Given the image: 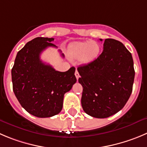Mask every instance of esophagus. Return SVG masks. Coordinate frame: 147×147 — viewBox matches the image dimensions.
<instances>
[{"label":"esophagus","mask_w":147,"mask_h":147,"mask_svg":"<svg viewBox=\"0 0 147 147\" xmlns=\"http://www.w3.org/2000/svg\"><path fill=\"white\" fill-rule=\"evenodd\" d=\"M75 76H76V79H79V78L80 77V75H79V72H78V71L77 70H76V72H75Z\"/></svg>","instance_id":"esophagus-1"}]
</instances>
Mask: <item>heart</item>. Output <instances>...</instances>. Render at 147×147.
Masks as SVG:
<instances>
[{
  "mask_svg": "<svg viewBox=\"0 0 147 147\" xmlns=\"http://www.w3.org/2000/svg\"><path fill=\"white\" fill-rule=\"evenodd\" d=\"M100 47L94 41L75 42L69 47V55L72 58H79L82 64H88L98 57Z\"/></svg>",
  "mask_w": 147,
  "mask_h": 147,
  "instance_id": "obj_1",
  "label": "heart"
}]
</instances>
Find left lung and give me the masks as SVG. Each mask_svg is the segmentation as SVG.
<instances>
[{"label": "left lung", "instance_id": "1", "mask_svg": "<svg viewBox=\"0 0 147 147\" xmlns=\"http://www.w3.org/2000/svg\"><path fill=\"white\" fill-rule=\"evenodd\" d=\"M103 46L97 59L77 68L83 87L82 108L97 118H108L125 106L135 76L132 55L122 42L106 39Z\"/></svg>", "mask_w": 147, "mask_h": 147}]
</instances>
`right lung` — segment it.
Listing matches in <instances>:
<instances>
[{"label": "right lung", "instance_id": "1", "mask_svg": "<svg viewBox=\"0 0 147 147\" xmlns=\"http://www.w3.org/2000/svg\"><path fill=\"white\" fill-rule=\"evenodd\" d=\"M54 38L37 37L18 52L11 69L13 90L23 108L34 116L49 118L63 108L65 93L76 82V68L65 72L55 71L40 60V54ZM61 55L64 57L63 53Z\"/></svg>", "mask_w": 147, "mask_h": 147}]
</instances>
